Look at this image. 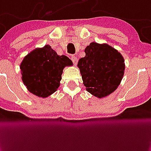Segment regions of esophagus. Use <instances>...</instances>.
<instances>
[{"label":"esophagus","instance_id":"1","mask_svg":"<svg viewBox=\"0 0 151 151\" xmlns=\"http://www.w3.org/2000/svg\"><path fill=\"white\" fill-rule=\"evenodd\" d=\"M71 59L73 61V64H74L75 65H76L77 62H78V58H77L76 57H75V56H72V57H71Z\"/></svg>","mask_w":151,"mask_h":151}]
</instances>
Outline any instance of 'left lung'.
Segmentation results:
<instances>
[{
    "label": "left lung",
    "mask_w": 151,
    "mask_h": 151,
    "mask_svg": "<svg viewBox=\"0 0 151 151\" xmlns=\"http://www.w3.org/2000/svg\"><path fill=\"white\" fill-rule=\"evenodd\" d=\"M86 56L78 62L86 90L99 99L113 93L120 84L125 70L124 58L107 44L92 42L85 49Z\"/></svg>",
    "instance_id": "obj_1"
}]
</instances>
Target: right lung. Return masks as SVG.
Returning <instances> with one entry per match:
<instances>
[{"label":"right lung","instance_id":"add662e5","mask_svg":"<svg viewBox=\"0 0 151 151\" xmlns=\"http://www.w3.org/2000/svg\"><path fill=\"white\" fill-rule=\"evenodd\" d=\"M71 65L73 62L67 56L58 55L50 45H46L27 55L20 68L22 81L30 93L46 98L60 86L63 68Z\"/></svg>","mask_w":151,"mask_h":151}]
</instances>
